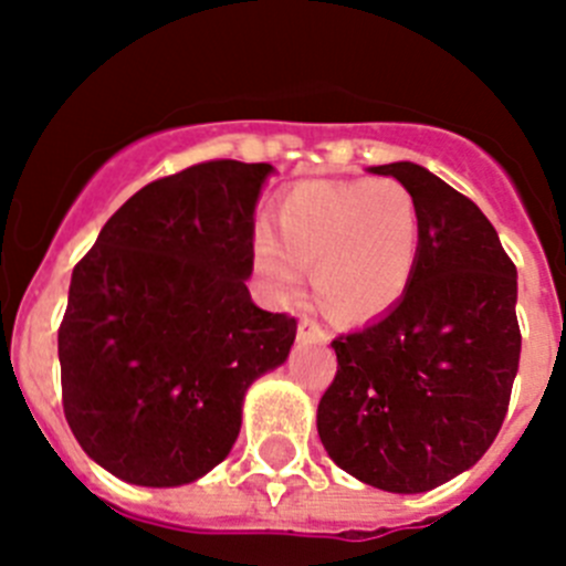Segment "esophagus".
<instances>
[{"instance_id": "esophagus-1", "label": "esophagus", "mask_w": 566, "mask_h": 566, "mask_svg": "<svg viewBox=\"0 0 566 566\" xmlns=\"http://www.w3.org/2000/svg\"><path fill=\"white\" fill-rule=\"evenodd\" d=\"M298 343H326V332L321 329L315 321L301 318L298 321Z\"/></svg>"}]
</instances>
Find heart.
<instances>
[{"mask_svg":"<svg viewBox=\"0 0 566 566\" xmlns=\"http://www.w3.org/2000/svg\"><path fill=\"white\" fill-rule=\"evenodd\" d=\"M279 234L259 223L251 234L256 276L284 304L313 284L340 321H368L394 310L410 290L421 256V211L396 178L301 181L276 203Z\"/></svg>","mask_w":566,"mask_h":566,"instance_id":"heart-1","label":"heart"}]
</instances>
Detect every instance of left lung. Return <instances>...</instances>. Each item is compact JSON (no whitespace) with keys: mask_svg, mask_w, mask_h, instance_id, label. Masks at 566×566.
Wrapping results in <instances>:
<instances>
[{"mask_svg":"<svg viewBox=\"0 0 566 566\" xmlns=\"http://www.w3.org/2000/svg\"><path fill=\"white\" fill-rule=\"evenodd\" d=\"M368 172L413 192L421 256L394 310L332 340L318 436L360 483L421 494L472 469L503 427L522 348L516 268L483 211L427 167Z\"/></svg>","mask_w":566,"mask_h":566,"instance_id":"8db88e82","label":"left lung"}]
</instances>
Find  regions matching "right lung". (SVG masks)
Returning a JSON list of instances; mask_svg holds the SVG:
<instances>
[{"mask_svg": "<svg viewBox=\"0 0 566 566\" xmlns=\"http://www.w3.org/2000/svg\"><path fill=\"white\" fill-rule=\"evenodd\" d=\"M271 164L206 161L142 187L77 262L57 329L63 413L88 458L147 489L226 461L245 394L295 318L256 307L253 211Z\"/></svg>", "mask_w": 566, "mask_h": 566, "instance_id": "add662e5", "label": "right lung"}]
</instances>
